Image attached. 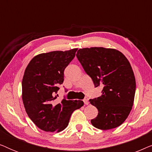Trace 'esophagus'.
<instances>
[{"mask_svg": "<svg viewBox=\"0 0 152 152\" xmlns=\"http://www.w3.org/2000/svg\"><path fill=\"white\" fill-rule=\"evenodd\" d=\"M84 104H86V105L88 104L89 102H88V99L87 98V97H86V98L84 99Z\"/></svg>", "mask_w": 152, "mask_h": 152, "instance_id": "1", "label": "esophagus"}]
</instances>
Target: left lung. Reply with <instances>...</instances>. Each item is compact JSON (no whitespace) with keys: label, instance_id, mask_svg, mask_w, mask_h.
Returning a JSON list of instances; mask_svg holds the SVG:
<instances>
[{"label":"left lung","instance_id":"1","mask_svg":"<svg viewBox=\"0 0 152 152\" xmlns=\"http://www.w3.org/2000/svg\"><path fill=\"white\" fill-rule=\"evenodd\" d=\"M76 56L95 87H103L101 96L89 100L98 110L91 124L102 130L121 125L132 111L136 92L129 61L118 50L102 47L81 48Z\"/></svg>","mask_w":152,"mask_h":152}]
</instances>
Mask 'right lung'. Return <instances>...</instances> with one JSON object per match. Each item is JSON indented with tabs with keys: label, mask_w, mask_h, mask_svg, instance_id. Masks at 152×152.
Here are the masks:
<instances>
[{
	"label": "right lung",
	"mask_w": 152,
	"mask_h": 152,
	"mask_svg": "<svg viewBox=\"0 0 152 152\" xmlns=\"http://www.w3.org/2000/svg\"><path fill=\"white\" fill-rule=\"evenodd\" d=\"M77 50L39 54L26 68L22 81L23 102L29 118L41 130L61 132L67 127L72 112L84 105L82 100L66 99L56 105L53 102L58 86L64 82V70Z\"/></svg>",
	"instance_id": "1"
}]
</instances>
